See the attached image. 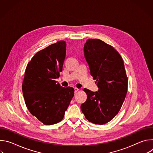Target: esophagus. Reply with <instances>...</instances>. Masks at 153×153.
Instances as JSON below:
<instances>
[{"instance_id":"obj_1","label":"esophagus","mask_w":153,"mask_h":153,"mask_svg":"<svg viewBox=\"0 0 153 153\" xmlns=\"http://www.w3.org/2000/svg\"><path fill=\"white\" fill-rule=\"evenodd\" d=\"M79 89H78V88H74V92H75V93H76L77 91H79Z\"/></svg>"}]
</instances>
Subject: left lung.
Here are the masks:
<instances>
[{
  "instance_id": "8db88e82",
  "label": "left lung",
  "mask_w": 153,
  "mask_h": 153,
  "mask_svg": "<svg viewBox=\"0 0 153 153\" xmlns=\"http://www.w3.org/2000/svg\"><path fill=\"white\" fill-rule=\"evenodd\" d=\"M83 51L99 90L85 88L87 99L80 108L89 122L103 125L118 114L126 95L128 77L123 61L112 46L100 39L87 40Z\"/></svg>"
}]
</instances>
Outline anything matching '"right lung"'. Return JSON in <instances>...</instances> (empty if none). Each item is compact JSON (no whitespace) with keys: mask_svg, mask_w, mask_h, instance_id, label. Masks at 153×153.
I'll return each mask as SVG.
<instances>
[{"mask_svg":"<svg viewBox=\"0 0 153 153\" xmlns=\"http://www.w3.org/2000/svg\"><path fill=\"white\" fill-rule=\"evenodd\" d=\"M66 46L61 40L39 51L25 70L22 92L26 106L44 125L60 122L74 96L73 88L62 87L55 80L62 71Z\"/></svg>","mask_w":153,"mask_h":153,"instance_id":"add662e5","label":"right lung"}]
</instances>
